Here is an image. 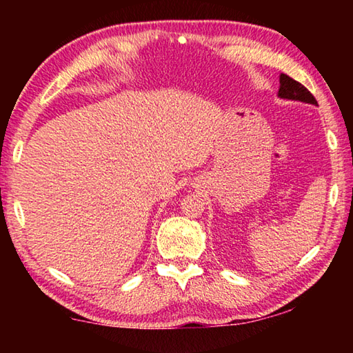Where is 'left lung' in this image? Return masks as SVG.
I'll return each mask as SVG.
<instances>
[{
    "mask_svg": "<svg viewBox=\"0 0 353 353\" xmlns=\"http://www.w3.org/2000/svg\"><path fill=\"white\" fill-rule=\"evenodd\" d=\"M277 97L280 99L301 101V103H305V104L318 105V101L314 99L313 94L310 93L302 83L291 79V77L285 73H280V87H279Z\"/></svg>",
    "mask_w": 353,
    "mask_h": 353,
    "instance_id": "obj_1",
    "label": "left lung"
}]
</instances>
